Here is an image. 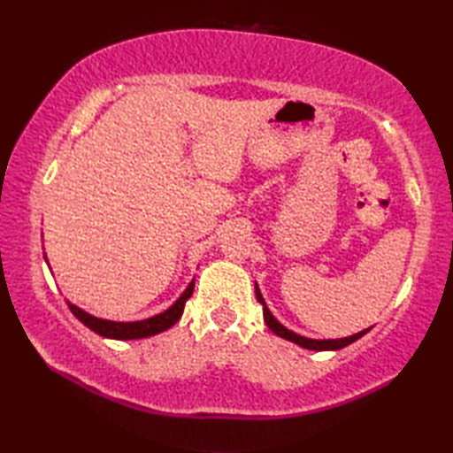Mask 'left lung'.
Returning a JSON list of instances; mask_svg holds the SVG:
<instances>
[{
	"label": "left lung",
	"instance_id": "left-lung-1",
	"mask_svg": "<svg viewBox=\"0 0 453 453\" xmlns=\"http://www.w3.org/2000/svg\"><path fill=\"white\" fill-rule=\"evenodd\" d=\"M255 294H257L258 303L263 305V315H265V321L268 325V329H271L274 334L282 336V339L290 341V342H296L297 346H302V349H307V350H341V349H344V346H349L350 342L358 341L360 336H364L365 333L372 329V326H370V329H364V331L356 333V334L344 336V339H323V341H319V339H307V336H302V334H297V333H294L290 329H286V326L276 319V317L273 315V311L268 310V305L265 302L261 290H258L257 282H255Z\"/></svg>",
	"mask_w": 453,
	"mask_h": 453
}]
</instances>
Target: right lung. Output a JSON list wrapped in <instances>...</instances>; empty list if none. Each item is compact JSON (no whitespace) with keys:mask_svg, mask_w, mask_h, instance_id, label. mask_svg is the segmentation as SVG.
Listing matches in <instances>:
<instances>
[{"mask_svg":"<svg viewBox=\"0 0 453 453\" xmlns=\"http://www.w3.org/2000/svg\"><path fill=\"white\" fill-rule=\"evenodd\" d=\"M46 258V255H44ZM48 263V258H46ZM192 290H195V278L188 282L175 302H173L165 311H161L153 317H148V319H140V321H111V319H101V317H95L88 313L81 307H78L72 302H65L67 307H70L72 313L78 317V319L89 326L91 331H95L101 336H107V339H117V341H134V339H146V336H153L157 333L167 331L169 326L175 325L182 311H185V303L188 297L192 296Z\"/></svg>","mask_w":453,"mask_h":453,"instance_id":"add662e5","label":"right lung"}]
</instances>
